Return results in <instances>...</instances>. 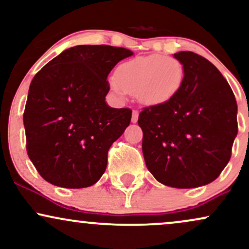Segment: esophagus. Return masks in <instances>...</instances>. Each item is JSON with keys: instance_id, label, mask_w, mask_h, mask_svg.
<instances>
[{"instance_id": "esophagus-1", "label": "esophagus", "mask_w": 249, "mask_h": 249, "mask_svg": "<svg viewBox=\"0 0 249 249\" xmlns=\"http://www.w3.org/2000/svg\"><path fill=\"white\" fill-rule=\"evenodd\" d=\"M138 115H139L138 111L133 110V112H132V118H131V121H132V123H137V121H138Z\"/></svg>"}]
</instances>
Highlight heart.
Returning <instances> with one entry per match:
<instances>
[{"mask_svg": "<svg viewBox=\"0 0 249 249\" xmlns=\"http://www.w3.org/2000/svg\"><path fill=\"white\" fill-rule=\"evenodd\" d=\"M184 82V68L174 58L161 56H139L122 63L117 77L110 78V87L124 98L134 93L145 105H159L177 96Z\"/></svg>", "mask_w": 249, "mask_h": 249, "instance_id": "obj_1", "label": "heart"}]
</instances>
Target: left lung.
Segmentation results:
<instances>
[{"label":"left lung","instance_id":"8db88e82","mask_svg":"<svg viewBox=\"0 0 249 249\" xmlns=\"http://www.w3.org/2000/svg\"><path fill=\"white\" fill-rule=\"evenodd\" d=\"M184 82L173 99L142 108L145 164L161 184L193 188L212 182L232 156L238 105L230 84L205 57L174 53Z\"/></svg>","mask_w":249,"mask_h":249}]
</instances>
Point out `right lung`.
I'll use <instances>...</instances> for the list:
<instances>
[{
	"label": "right lung",
	"mask_w": 249,
	"mask_h": 249,
	"mask_svg": "<svg viewBox=\"0 0 249 249\" xmlns=\"http://www.w3.org/2000/svg\"><path fill=\"white\" fill-rule=\"evenodd\" d=\"M132 55L125 48L77 45L33 78L23 113L27 153L48 182L83 188L101 179L108 148L132 116L131 108L105 103L107 78L117 63Z\"/></svg>",
	"instance_id": "1"
}]
</instances>
